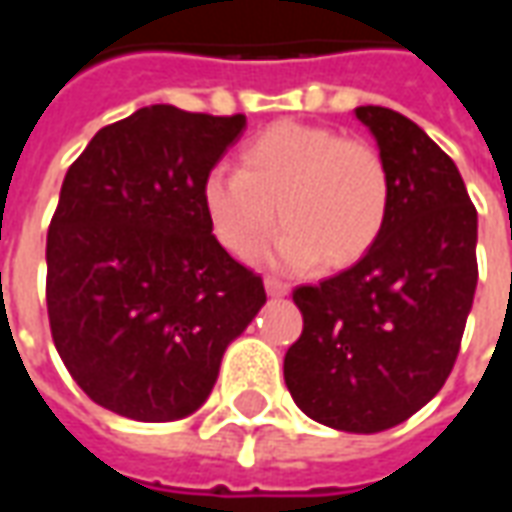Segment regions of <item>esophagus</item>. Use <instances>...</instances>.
I'll use <instances>...</instances> for the list:
<instances>
[{
    "label": "esophagus",
    "instance_id": "1",
    "mask_svg": "<svg viewBox=\"0 0 512 512\" xmlns=\"http://www.w3.org/2000/svg\"><path fill=\"white\" fill-rule=\"evenodd\" d=\"M266 291H268V296H285V293L291 291V288H288V285H285L282 280L266 277Z\"/></svg>",
    "mask_w": 512,
    "mask_h": 512
}]
</instances>
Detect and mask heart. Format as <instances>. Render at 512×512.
<instances>
[{"label": "heart", "instance_id": "b5f03b06", "mask_svg": "<svg viewBox=\"0 0 512 512\" xmlns=\"http://www.w3.org/2000/svg\"><path fill=\"white\" fill-rule=\"evenodd\" d=\"M202 207L216 241L241 260L266 246L280 216V266L321 260L324 268H346L380 238L391 177L368 141L321 124L277 121L241 146L238 171L207 174Z\"/></svg>", "mask_w": 512, "mask_h": 512}]
</instances>
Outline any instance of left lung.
Instances as JSON below:
<instances>
[{
  "mask_svg": "<svg viewBox=\"0 0 512 512\" xmlns=\"http://www.w3.org/2000/svg\"><path fill=\"white\" fill-rule=\"evenodd\" d=\"M355 116L388 166V219L355 266L293 291L305 327L285 352V385L318 424L382 432L452 374L477 288V207L416 121L380 105Z\"/></svg>",
  "mask_w": 512,
  "mask_h": 512,
  "instance_id": "obj_1",
  "label": "left lung"
}]
</instances>
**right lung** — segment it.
Segmentation results:
<instances>
[{
    "label": "right lung",
    "mask_w": 512,
    "mask_h": 512,
    "mask_svg": "<svg viewBox=\"0 0 512 512\" xmlns=\"http://www.w3.org/2000/svg\"><path fill=\"white\" fill-rule=\"evenodd\" d=\"M246 116L135 110L66 171L46 232V310L69 374L135 421L202 407L266 288L216 241L202 182Z\"/></svg>",
    "instance_id": "right-lung-1"
}]
</instances>
